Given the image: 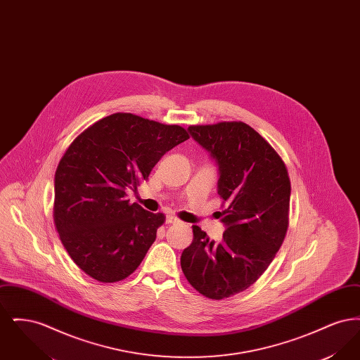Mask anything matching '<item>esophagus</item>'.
<instances>
[{
	"label": "esophagus",
	"instance_id": "34e87169",
	"mask_svg": "<svg viewBox=\"0 0 360 360\" xmlns=\"http://www.w3.org/2000/svg\"><path fill=\"white\" fill-rule=\"evenodd\" d=\"M166 223H167V224L181 223V220H179V219H178V217H175V216H167V217H166Z\"/></svg>",
	"mask_w": 360,
	"mask_h": 360
}]
</instances>
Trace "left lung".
Segmentation results:
<instances>
[{
    "label": "left lung",
    "mask_w": 360,
    "mask_h": 360,
    "mask_svg": "<svg viewBox=\"0 0 360 360\" xmlns=\"http://www.w3.org/2000/svg\"><path fill=\"white\" fill-rule=\"evenodd\" d=\"M188 131L219 163L226 229L214 241L193 225L181 267L200 294L224 300L254 285L281 248L289 228L290 178L271 144L243 121L190 125Z\"/></svg>",
    "instance_id": "8db88e82"
}]
</instances>
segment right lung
I'll use <instances>...</instances> for the list:
<instances>
[{
    "label": "right lung",
    "instance_id": "1",
    "mask_svg": "<svg viewBox=\"0 0 360 360\" xmlns=\"http://www.w3.org/2000/svg\"><path fill=\"white\" fill-rule=\"evenodd\" d=\"M188 137L181 125L113 113L72 140L55 172L53 223L85 274L113 283L136 270L166 216L131 204L125 190Z\"/></svg>",
    "mask_w": 360,
    "mask_h": 360
}]
</instances>
